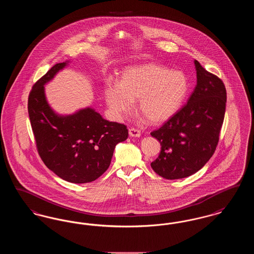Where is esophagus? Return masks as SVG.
<instances>
[{"instance_id":"esophagus-1","label":"esophagus","mask_w":254,"mask_h":254,"mask_svg":"<svg viewBox=\"0 0 254 254\" xmlns=\"http://www.w3.org/2000/svg\"><path fill=\"white\" fill-rule=\"evenodd\" d=\"M128 133H129L130 137H140L141 136V131L139 129H137V128H134V127L129 128Z\"/></svg>"}]
</instances>
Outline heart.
Segmentation results:
<instances>
[{"label":"heart","instance_id":"b5f03b06","mask_svg":"<svg viewBox=\"0 0 254 254\" xmlns=\"http://www.w3.org/2000/svg\"><path fill=\"white\" fill-rule=\"evenodd\" d=\"M190 80L179 70L146 63L127 67L120 82L109 81L105 99L111 114L120 118L132 109L138 99V109L145 118L159 124L170 118L181 108L190 92Z\"/></svg>","mask_w":254,"mask_h":254}]
</instances>
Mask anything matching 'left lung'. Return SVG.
I'll return each mask as SVG.
<instances>
[{"mask_svg": "<svg viewBox=\"0 0 254 254\" xmlns=\"http://www.w3.org/2000/svg\"><path fill=\"white\" fill-rule=\"evenodd\" d=\"M197 85L188 103L150 133L161 152L150 166L168 180L189 177L213 155L224 122L227 91L223 81L194 61Z\"/></svg>", "mask_w": 254, "mask_h": 254, "instance_id": "obj_1", "label": "left lung"}]
</instances>
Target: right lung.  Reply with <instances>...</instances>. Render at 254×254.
Returning <instances> with one entry per match:
<instances>
[{
  "instance_id": "obj_1",
  "label": "right lung",
  "mask_w": 254,
  "mask_h": 254,
  "mask_svg": "<svg viewBox=\"0 0 254 254\" xmlns=\"http://www.w3.org/2000/svg\"><path fill=\"white\" fill-rule=\"evenodd\" d=\"M67 63L56 64L33 85L28 115L45 165L63 180L85 184L109 169L115 146L127 140L128 130L123 124L105 120L91 108L63 116L49 107L44 85Z\"/></svg>"
}]
</instances>
